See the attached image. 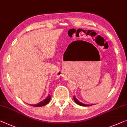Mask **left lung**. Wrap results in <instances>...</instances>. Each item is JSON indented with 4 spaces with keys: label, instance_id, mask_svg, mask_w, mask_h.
<instances>
[{
    "label": "left lung",
    "instance_id": "8db88e82",
    "mask_svg": "<svg viewBox=\"0 0 127 127\" xmlns=\"http://www.w3.org/2000/svg\"><path fill=\"white\" fill-rule=\"evenodd\" d=\"M73 99H74V101L76 102V104H77L79 105H81V106H91L92 105H87V104H83L82 103V102H81L80 101H79L77 100V99L76 98V97L73 96Z\"/></svg>",
    "mask_w": 127,
    "mask_h": 127
}]
</instances>
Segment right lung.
<instances>
[{
    "label": "right lung",
    "instance_id": "add662e5",
    "mask_svg": "<svg viewBox=\"0 0 127 127\" xmlns=\"http://www.w3.org/2000/svg\"><path fill=\"white\" fill-rule=\"evenodd\" d=\"M50 99H51L50 95H49L48 96L46 97V98H45V100L39 102L38 104H32V105H31L33 106H35V107H40V106H45V105H46L49 103V101H50Z\"/></svg>",
    "mask_w": 127,
    "mask_h": 127
}]
</instances>
